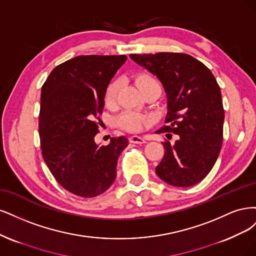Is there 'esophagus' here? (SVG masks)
I'll return each instance as SVG.
<instances>
[{
  "label": "esophagus",
  "mask_w": 256,
  "mask_h": 256,
  "mask_svg": "<svg viewBox=\"0 0 256 256\" xmlns=\"http://www.w3.org/2000/svg\"><path fill=\"white\" fill-rule=\"evenodd\" d=\"M130 142L132 144H146V139L144 137H142V136L134 135V136H130Z\"/></svg>",
  "instance_id": "1"
}]
</instances>
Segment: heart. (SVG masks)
Instances as JSON below:
<instances>
[{
    "label": "heart",
    "instance_id": "1",
    "mask_svg": "<svg viewBox=\"0 0 256 256\" xmlns=\"http://www.w3.org/2000/svg\"><path fill=\"white\" fill-rule=\"evenodd\" d=\"M135 82H136L137 87L142 94L152 92V90H156V92H160V80L149 72L138 73L135 78ZM119 88H120V82L118 80H112L108 85V87H107L105 98H104L105 104L107 106H112L114 103H116ZM152 122H153L152 117L146 116V114H142L134 110H128L126 112H123L118 119L119 126L128 132L142 130L148 126H150Z\"/></svg>",
    "mask_w": 256,
    "mask_h": 256
}]
</instances>
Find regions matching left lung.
Segmentation results:
<instances>
[{
    "instance_id": "8db88e82",
    "label": "left lung",
    "mask_w": 256,
    "mask_h": 256,
    "mask_svg": "<svg viewBox=\"0 0 256 256\" xmlns=\"http://www.w3.org/2000/svg\"><path fill=\"white\" fill-rule=\"evenodd\" d=\"M136 64L158 78L167 96V116L158 134L178 135L162 142L164 153L155 168L164 182L190 187L208 174L224 138V110L220 87L204 64L184 53L130 54Z\"/></svg>"
}]
</instances>
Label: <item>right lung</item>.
Listing matches in <instances>:
<instances>
[{"label":"right lung","instance_id":"add662e5","mask_svg":"<svg viewBox=\"0 0 256 256\" xmlns=\"http://www.w3.org/2000/svg\"><path fill=\"white\" fill-rule=\"evenodd\" d=\"M126 55H83L57 66L41 88L39 136L42 158L69 192L94 198L116 180L124 136L96 144L107 86Z\"/></svg>","mask_w":256,"mask_h":256}]
</instances>
